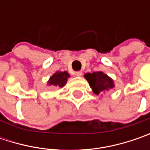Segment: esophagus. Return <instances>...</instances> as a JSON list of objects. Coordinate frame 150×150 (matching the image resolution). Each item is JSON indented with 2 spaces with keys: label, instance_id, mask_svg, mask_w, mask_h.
I'll use <instances>...</instances> for the list:
<instances>
[{
  "label": "esophagus",
  "instance_id": "esophagus-1",
  "mask_svg": "<svg viewBox=\"0 0 150 150\" xmlns=\"http://www.w3.org/2000/svg\"><path fill=\"white\" fill-rule=\"evenodd\" d=\"M82 74H83V72H82V71H78V72H75V75H76L77 77H81Z\"/></svg>",
  "mask_w": 150,
  "mask_h": 150
}]
</instances>
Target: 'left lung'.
<instances>
[{"label":"left lung","mask_w":150,"mask_h":150,"mask_svg":"<svg viewBox=\"0 0 150 150\" xmlns=\"http://www.w3.org/2000/svg\"><path fill=\"white\" fill-rule=\"evenodd\" d=\"M84 78L88 82L89 86L95 94H99L103 92L110 91L114 88L113 81L107 74L103 72H94L86 73Z\"/></svg>","instance_id":"left-lung-1"}]
</instances>
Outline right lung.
I'll return each instance as SVG.
<instances>
[{"label": "right lung", "mask_w": 150, "mask_h": 150, "mask_svg": "<svg viewBox=\"0 0 150 150\" xmlns=\"http://www.w3.org/2000/svg\"><path fill=\"white\" fill-rule=\"evenodd\" d=\"M68 78H70V75L66 71H64V72H57L50 78L47 83L49 84L50 86L62 88V87H64L66 85Z\"/></svg>", "instance_id": "add662e5"}]
</instances>
